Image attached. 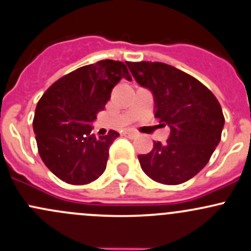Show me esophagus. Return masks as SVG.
<instances>
[{
	"mask_svg": "<svg viewBox=\"0 0 251 251\" xmlns=\"http://www.w3.org/2000/svg\"><path fill=\"white\" fill-rule=\"evenodd\" d=\"M124 134H125V136H127L128 138H137V137L139 136V133L138 132H136V131H133V130H126L125 132H124Z\"/></svg>",
	"mask_w": 251,
	"mask_h": 251,
	"instance_id": "34e87169",
	"label": "esophagus"
}]
</instances>
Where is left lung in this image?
Listing matches in <instances>:
<instances>
[{
    "label": "left lung",
    "mask_w": 251,
    "mask_h": 251,
    "mask_svg": "<svg viewBox=\"0 0 251 251\" xmlns=\"http://www.w3.org/2000/svg\"><path fill=\"white\" fill-rule=\"evenodd\" d=\"M133 78L152 92L155 118L171 128L167 143L154 142L139 163L152 180L176 185L196 176L221 139L225 118L213 92L196 78L162 62H130Z\"/></svg>",
    "instance_id": "obj_1"
}]
</instances>
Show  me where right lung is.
Listing matches in <instances>:
<instances>
[{
  "label": "right lung",
  "instance_id": "1",
  "mask_svg": "<svg viewBox=\"0 0 251 251\" xmlns=\"http://www.w3.org/2000/svg\"><path fill=\"white\" fill-rule=\"evenodd\" d=\"M128 65L101 60L79 67L55 81L37 103L33 131L39 156L61 180L84 185L104 172L119 133L110 130L96 138L91 124L120 79L132 80Z\"/></svg>",
  "mask_w": 251,
  "mask_h": 251
}]
</instances>
